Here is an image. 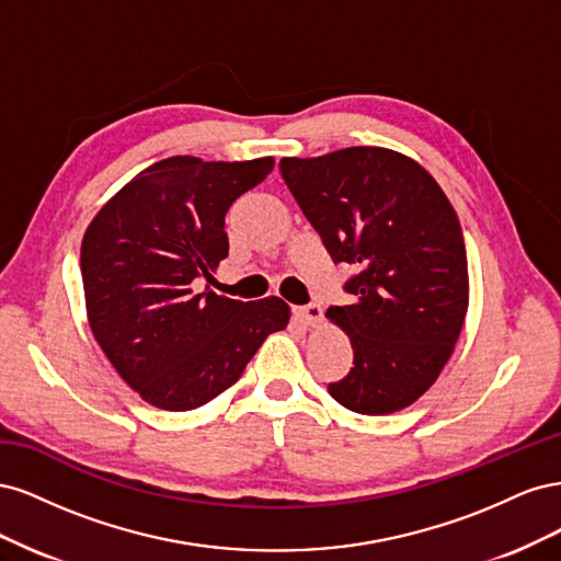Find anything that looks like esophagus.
Returning a JSON list of instances; mask_svg holds the SVG:
<instances>
[{"label":"esophagus","mask_w":561,"mask_h":561,"mask_svg":"<svg viewBox=\"0 0 561 561\" xmlns=\"http://www.w3.org/2000/svg\"><path fill=\"white\" fill-rule=\"evenodd\" d=\"M293 316H295L297 322H301V325H316V322L322 316V311H320L318 304H307V307H295Z\"/></svg>","instance_id":"34e87169"}]
</instances>
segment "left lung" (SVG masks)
I'll use <instances>...</instances> for the list:
<instances>
[{
  "mask_svg": "<svg viewBox=\"0 0 561 561\" xmlns=\"http://www.w3.org/2000/svg\"><path fill=\"white\" fill-rule=\"evenodd\" d=\"M280 175L334 264L351 304L330 307L353 367L328 386L358 414L404 410L435 383L468 311L463 231L439 184L398 151L348 147L283 159Z\"/></svg>",
  "mask_w": 561,
  "mask_h": 561,
  "instance_id": "1",
  "label": "left lung"
}]
</instances>
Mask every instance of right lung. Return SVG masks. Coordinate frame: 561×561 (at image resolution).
<instances>
[{
	"label": "right lung",
	"instance_id": "1",
	"mask_svg": "<svg viewBox=\"0 0 561 561\" xmlns=\"http://www.w3.org/2000/svg\"><path fill=\"white\" fill-rule=\"evenodd\" d=\"M271 171V157L163 159L128 182L83 236L91 330L122 379L159 410L186 412L217 398L290 320L278 297L239 301L194 290L229 254L231 203Z\"/></svg>",
	"mask_w": 561,
	"mask_h": 561
}]
</instances>
